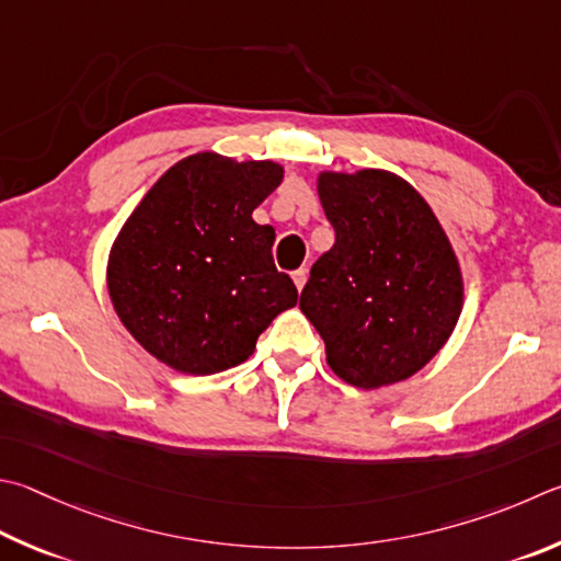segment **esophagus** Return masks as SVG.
<instances>
[{
  "instance_id": "34e87169",
  "label": "esophagus",
  "mask_w": 561,
  "mask_h": 561,
  "mask_svg": "<svg viewBox=\"0 0 561 561\" xmlns=\"http://www.w3.org/2000/svg\"><path fill=\"white\" fill-rule=\"evenodd\" d=\"M291 279H294V284H297V289L301 291V289H304V284H307V270H297V272H291Z\"/></svg>"
}]
</instances>
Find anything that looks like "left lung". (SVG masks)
Segmentation results:
<instances>
[{
  "instance_id": "1",
  "label": "left lung",
  "mask_w": 561,
  "mask_h": 561,
  "mask_svg": "<svg viewBox=\"0 0 561 561\" xmlns=\"http://www.w3.org/2000/svg\"><path fill=\"white\" fill-rule=\"evenodd\" d=\"M316 186L335 242L313 262L299 309L321 333L325 363L363 390L412 378L444 348L463 307L442 222L390 171H321Z\"/></svg>"
}]
</instances>
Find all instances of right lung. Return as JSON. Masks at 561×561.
Masks as SVG:
<instances>
[{"mask_svg":"<svg viewBox=\"0 0 561 561\" xmlns=\"http://www.w3.org/2000/svg\"><path fill=\"white\" fill-rule=\"evenodd\" d=\"M282 179L274 161L201 151L131 210L112 242L107 291L157 360L188 375L236 368L274 316L297 304L289 274L274 267V228L252 220Z\"/></svg>","mask_w":561,"mask_h":561,"instance_id":"add662e5","label":"right lung"}]
</instances>
